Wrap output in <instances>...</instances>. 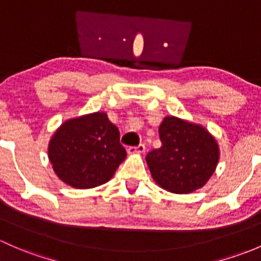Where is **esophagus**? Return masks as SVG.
I'll list each match as a JSON object with an SVG mask.
<instances>
[{"mask_svg":"<svg viewBox=\"0 0 261 261\" xmlns=\"http://www.w3.org/2000/svg\"><path fill=\"white\" fill-rule=\"evenodd\" d=\"M127 152L129 153V154H134V153L142 154V153L146 152V147H144V144H139V146H137V147H128Z\"/></svg>","mask_w":261,"mask_h":261,"instance_id":"esophagus-1","label":"esophagus"}]
</instances>
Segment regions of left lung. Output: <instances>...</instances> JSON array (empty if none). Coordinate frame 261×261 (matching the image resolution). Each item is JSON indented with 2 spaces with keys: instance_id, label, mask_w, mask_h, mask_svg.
<instances>
[{
  "instance_id": "left-lung-1",
  "label": "left lung",
  "mask_w": 261,
  "mask_h": 261,
  "mask_svg": "<svg viewBox=\"0 0 261 261\" xmlns=\"http://www.w3.org/2000/svg\"><path fill=\"white\" fill-rule=\"evenodd\" d=\"M162 146L147 154L155 184L173 193H191L205 186L216 170V139L200 124L166 117L160 125Z\"/></svg>"
}]
</instances>
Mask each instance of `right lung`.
<instances>
[{"instance_id": "1", "label": "right lung", "mask_w": 261, "mask_h": 261, "mask_svg": "<svg viewBox=\"0 0 261 261\" xmlns=\"http://www.w3.org/2000/svg\"><path fill=\"white\" fill-rule=\"evenodd\" d=\"M47 153L56 176L82 190L108 182L127 157L119 129L103 112L64 122L51 137Z\"/></svg>"}]
</instances>
